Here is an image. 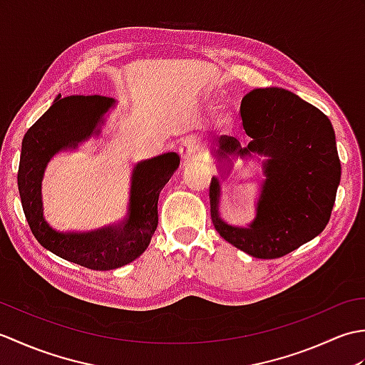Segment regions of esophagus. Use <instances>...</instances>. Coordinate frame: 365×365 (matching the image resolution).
<instances>
[{
	"label": "esophagus",
	"mask_w": 365,
	"mask_h": 365,
	"mask_svg": "<svg viewBox=\"0 0 365 365\" xmlns=\"http://www.w3.org/2000/svg\"><path fill=\"white\" fill-rule=\"evenodd\" d=\"M200 149H202V145H200V141L196 136H187L182 139L180 144H178V152H180L185 161L191 160Z\"/></svg>",
	"instance_id": "34e87169"
}]
</instances>
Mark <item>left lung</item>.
<instances>
[{
    "label": "left lung",
    "mask_w": 365,
    "mask_h": 365,
    "mask_svg": "<svg viewBox=\"0 0 365 365\" xmlns=\"http://www.w3.org/2000/svg\"><path fill=\"white\" fill-rule=\"evenodd\" d=\"M243 128L251 138L242 147L221 136L218 160L259 153L265 182L257 215L247 227L220 218V180L210 182V213L218 234L257 259H277L311 242L331 218L340 182V160L329 119L293 92L267 88L246 94L240 106Z\"/></svg>",
    "instance_id": "left-lung-1"
}]
</instances>
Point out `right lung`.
<instances>
[{
  "mask_svg": "<svg viewBox=\"0 0 365 365\" xmlns=\"http://www.w3.org/2000/svg\"><path fill=\"white\" fill-rule=\"evenodd\" d=\"M114 100L103 96H71L54 100L21 143L19 191L26 221L45 250L89 269L120 268L141 255L158 226V196L180 165L175 152L138 163L131 175L127 218L119 226L88 234H63L43 218L42 178L53 155L75 149L88 139Z\"/></svg>",
  "mask_w": 365,
  "mask_h": 365,
  "instance_id": "right-lung-1",
  "label": "right lung"
}]
</instances>
